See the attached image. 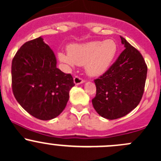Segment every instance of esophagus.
I'll use <instances>...</instances> for the list:
<instances>
[{
  "mask_svg": "<svg viewBox=\"0 0 161 161\" xmlns=\"http://www.w3.org/2000/svg\"><path fill=\"white\" fill-rule=\"evenodd\" d=\"M84 82H85L84 79H82V78H80L79 76H75V77L74 78V83L75 84V85H79V84L83 83Z\"/></svg>",
  "mask_w": 161,
  "mask_h": 161,
  "instance_id": "obj_1",
  "label": "esophagus"
}]
</instances>
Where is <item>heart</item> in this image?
Wrapping results in <instances>:
<instances>
[{
	"mask_svg": "<svg viewBox=\"0 0 161 161\" xmlns=\"http://www.w3.org/2000/svg\"><path fill=\"white\" fill-rule=\"evenodd\" d=\"M118 53V44L114 39L96 40L68 47V53H58V59L69 67L85 65L90 76H99L111 67Z\"/></svg>",
	"mask_w": 161,
	"mask_h": 161,
	"instance_id": "obj_1",
	"label": "heart"
}]
</instances>
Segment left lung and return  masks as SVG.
Returning a JSON list of instances; mask_svg holds the SVG:
<instances>
[{
	"mask_svg": "<svg viewBox=\"0 0 161 161\" xmlns=\"http://www.w3.org/2000/svg\"><path fill=\"white\" fill-rule=\"evenodd\" d=\"M123 50L110 69L94 80L96 111L109 120L125 116L138 106L143 95L147 65L140 52L122 36Z\"/></svg>",
	"mask_w": 161,
	"mask_h": 161,
	"instance_id": "obj_1",
	"label": "left lung"
}]
</instances>
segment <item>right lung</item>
<instances>
[{
	"label": "right lung",
	"mask_w": 161,
	"mask_h": 161,
	"mask_svg": "<svg viewBox=\"0 0 161 161\" xmlns=\"http://www.w3.org/2000/svg\"><path fill=\"white\" fill-rule=\"evenodd\" d=\"M56 64L53 50L41 36L24 43L11 63L16 100L30 114L43 121L63 111L75 86L71 74L61 71Z\"/></svg>",
	"instance_id": "obj_1"
}]
</instances>
